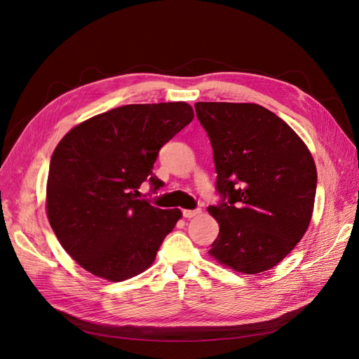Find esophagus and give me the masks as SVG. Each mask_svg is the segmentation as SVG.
I'll return each instance as SVG.
<instances>
[{"label":"esophagus","mask_w":359,"mask_h":359,"mask_svg":"<svg viewBox=\"0 0 359 359\" xmlns=\"http://www.w3.org/2000/svg\"><path fill=\"white\" fill-rule=\"evenodd\" d=\"M201 214V210L196 208V210H184L182 211V215L186 217V219H191V217H196Z\"/></svg>","instance_id":"obj_1"}]
</instances>
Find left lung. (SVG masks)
Instances as JSON below:
<instances>
[{
  "label": "left lung",
  "instance_id": "8db88e82",
  "mask_svg": "<svg viewBox=\"0 0 359 359\" xmlns=\"http://www.w3.org/2000/svg\"><path fill=\"white\" fill-rule=\"evenodd\" d=\"M194 109L211 140L222 196L208 206L220 226L210 255L236 273H264L307 231L316 165L301 137L264 106L198 102Z\"/></svg>",
  "mask_w": 359,
  "mask_h": 359
}]
</instances>
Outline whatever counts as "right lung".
Instances as JSON below:
<instances>
[{
  "label": "right lung",
  "mask_w": 359,
  "mask_h": 359,
  "mask_svg": "<svg viewBox=\"0 0 359 359\" xmlns=\"http://www.w3.org/2000/svg\"><path fill=\"white\" fill-rule=\"evenodd\" d=\"M184 102L126 104L73 127L53 151L48 219L62 248L91 274L109 281L132 278L151 266L181 211L137 199L160 148L191 123Z\"/></svg>",
  "instance_id": "obj_1"
}]
</instances>
